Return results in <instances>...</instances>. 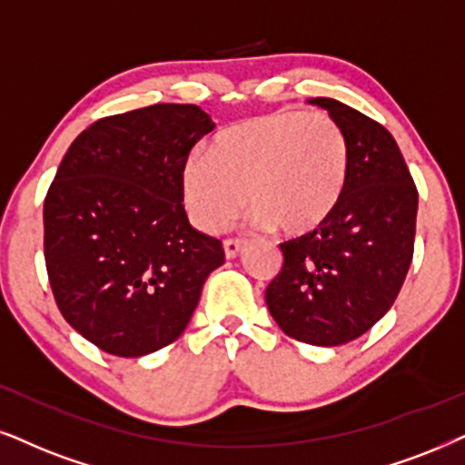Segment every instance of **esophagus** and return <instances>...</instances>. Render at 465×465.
<instances>
[{
    "label": "esophagus",
    "instance_id": "1",
    "mask_svg": "<svg viewBox=\"0 0 465 465\" xmlns=\"http://www.w3.org/2000/svg\"><path fill=\"white\" fill-rule=\"evenodd\" d=\"M223 249H225L227 260H236L244 249V242H240V240H225V242H223Z\"/></svg>",
    "mask_w": 465,
    "mask_h": 465
}]
</instances>
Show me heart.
Listing matches in <instances>:
<instances>
[{
    "label": "heart",
    "instance_id": "heart-1",
    "mask_svg": "<svg viewBox=\"0 0 465 465\" xmlns=\"http://www.w3.org/2000/svg\"><path fill=\"white\" fill-rule=\"evenodd\" d=\"M350 148L331 115L272 111L227 126L210 154L182 164V199L202 232L216 233L246 205L252 223L302 238L337 213Z\"/></svg>",
    "mask_w": 465,
    "mask_h": 465
}]
</instances>
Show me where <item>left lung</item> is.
<instances>
[{
    "instance_id": "left-lung-1",
    "label": "left lung",
    "mask_w": 465,
    "mask_h": 465,
    "mask_svg": "<svg viewBox=\"0 0 465 465\" xmlns=\"http://www.w3.org/2000/svg\"><path fill=\"white\" fill-rule=\"evenodd\" d=\"M341 126L350 148L337 213L281 244L285 263L266 290L272 320L302 343L343 345L389 313L412 263L419 193L384 126L334 98H309Z\"/></svg>"
}]
</instances>
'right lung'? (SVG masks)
Here are the masks:
<instances>
[{
  "label": "right lung",
  "instance_id": "1",
  "mask_svg": "<svg viewBox=\"0 0 465 465\" xmlns=\"http://www.w3.org/2000/svg\"><path fill=\"white\" fill-rule=\"evenodd\" d=\"M213 128L197 104H152L94 122L62 158L45 199L46 272L64 320L107 354L173 343L225 262L182 205V164Z\"/></svg>",
  "mask_w": 465,
  "mask_h": 465
}]
</instances>
